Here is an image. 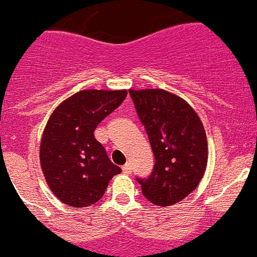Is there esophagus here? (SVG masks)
I'll use <instances>...</instances> for the list:
<instances>
[{
	"label": "esophagus",
	"instance_id": "34e87169",
	"mask_svg": "<svg viewBox=\"0 0 257 257\" xmlns=\"http://www.w3.org/2000/svg\"><path fill=\"white\" fill-rule=\"evenodd\" d=\"M122 172L126 174V175H129V174L132 172V166H131V163H125V165L122 166Z\"/></svg>",
	"mask_w": 257,
	"mask_h": 257
}]
</instances>
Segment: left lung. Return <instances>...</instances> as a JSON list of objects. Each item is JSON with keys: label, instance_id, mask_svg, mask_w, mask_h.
<instances>
[{"label": "left lung", "instance_id": "obj_1", "mask_svg": "<svg viewBox=\"0 0 257 257\" xmlns=\"http://www.w3.org/2000/svg\"><path fill=\"white\" fill-rule=\"evenodd\" d=\"M145 126L155 165L146 179L137 178L142 195L158 206L174 205L195 191L208 163L205 129L195 109L162 88L129 90Z\"/></svg>", "mask_w": 257, "mask_h": 257}]
</instances>
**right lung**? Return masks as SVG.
I'll use <instances>...</instances> for the list:
<instances>
[{"mask_svg": "<svg viewBox=\"0 0 257 257\" xmlns=\"http://www.w3.org/2000/svg\"><path fill=\"white\" fill-rule=\"evenodd\" d=\"M125 98L126 90H83L64 100L49 117L40 144V166L48 187L64 204H95L109 180L121 172L94 131Z\"/></svg>", "mask_w": 257, "mask_h": 257, "instance_id": "1", "label": "right lung"}]
</instances>
